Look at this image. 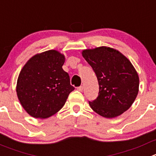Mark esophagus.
<instances>
[{"instance_id":"34e87169","label":"esophagus","mask_w":156,"mask_h":156,"mask_svg":"<svg viewBox=\"0 0 156 156\" xmlns=\"http://www.w3.org/2000/svg\"><path fill=\"white\" fill-rule=\"evenodd\" d=\"M77 90L79 91H83V86H80V87H79L77 88Z\"/></svg>"}]
</instances>
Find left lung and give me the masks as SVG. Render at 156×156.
<instances>
[{"label": "left lung", "mask_w": 156, "mask_h": 156, "mask_svg": "<svg viewBox=\"0 0 156 156\" xmlns=\"http://www.w3.org/2000/svg\"><path fill=\"white\" fill-rule=\"evenodd\" d=\"M82 55L99 83L98 97L89 101L93 111L112 118L129 109L139 87L138 75L131 62L118 50L106 46L83 50Z\"/></svg>", "instance_id": "1"}]
</instances>
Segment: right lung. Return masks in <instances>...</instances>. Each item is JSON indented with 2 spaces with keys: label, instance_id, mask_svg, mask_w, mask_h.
Instances as JSON below:
<instances>
[{
  "label": "right lung",
  "instance_id": "right-lung-1",
  "mask_svg": "<svg viewBox=\"0 0 156 156\" xmlns=\"http://www.w3.org/2000/svg\"><path fill=\"white\" fill-rule=\"evenodd\" d=\"M65 56L56 50L31 57L17 81V95L23 108L35 118H46L64 106L75 88L62 69Z\"/></svg>",
  "mask_w": 156,
  "mask_h": 156
}]
</instances>
